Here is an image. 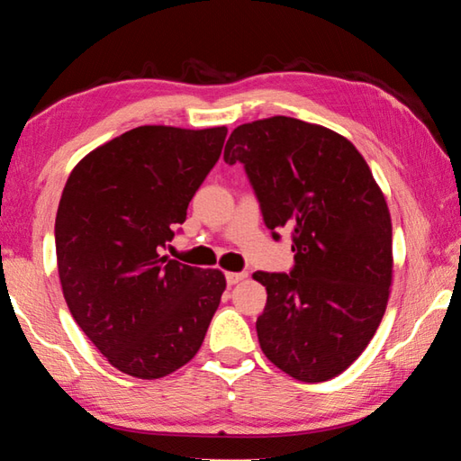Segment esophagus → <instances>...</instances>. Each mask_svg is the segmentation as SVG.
Instances as JSON below:
<instances>
[{
  "label": "esophagus",
  "mask_w": 461,
  "mask_h": 461,
  "mask_svg": "<svg viewBox=\"0 0 461 461\" xmlns=\"http://www.w3.org/2000/svg\"><path fill=\"white\" fill-rule=\"evenodd\" d=\"M246 276H248L246 272H228V275H225V278H228V285H230V286L241 283V280H244Z\"/></svg>",
  "instance_id": "1"
}]
</instances>
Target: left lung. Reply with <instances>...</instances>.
I'll use <instances>...</instances> for the list:
<instances>
[{
	"label": "left lung",
	"mask_w": 461,
	"mask_h": 461,
	"mask_svg": "<svg viewBox=\"0 0 461 461\" xmlns=\"http://www.w3.org/2000/svg\"><path fill=\"white\" fill-rule=\"evenodd\" d=\"M223 158L246 167L272 236L293 231L291 275L254 272L268 294L256 321L264 356L301 382L338 376L388 305L394 262L384 193L348 138L286 115L241 123Z\"/></svg>",
	"instance_id": "left-lung-1"
}]
</instances>
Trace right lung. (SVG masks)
<instances>
[{
	"mask_svg": "<svg viewBox=\"0 0 461 461\" xmlns=\"http://www.w3.org/2000/svg\"><path fill=\"white\" fill-rule=\"evenodd\" d=\"M228 128L140 126L77 162L54 238L62 294L107 362L134 378L173 374L199 352L225 276L160 248L220 158Z\"/></svg>",
	"mask_w": 461,
	"mask_h": 461,
	"instance_id": "obj_1",
	"label": "right lung"
}]
</instances>
